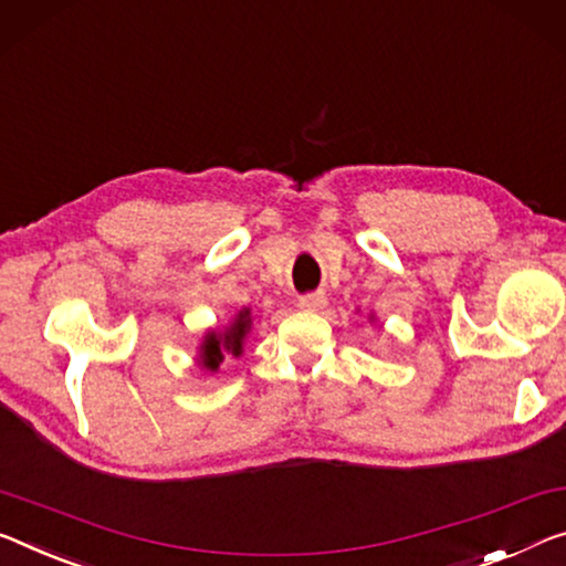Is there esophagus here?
I'll list each match as a JSON object with an SVG mask.
<instances>
[{
  "mask_svg": "<svg viewBox=\"0 0 566 566\" xmlns=\"http://www.w3.org/2000/svg\"><path fill=\"white\" fill-rule=\"evenodd\" d=\"M326 306V295L324 293H308L298 298V308L303 311H321Z\"/></svg>",
  "mask_w": 566,
  "mask_h": 566,
  "instance_id": "34e87169",
  "label": "esophagus"
}]
</instances>
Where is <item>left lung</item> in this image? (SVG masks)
I'll use <instances>...</instances> for the list:
<instances>
[{
  "instance_id": "8db88e82",
  "label": "left lung",
  "mask_w": 566,
  "mask_h": 566,
  "mask_svg": "<svg viewBox=\"0 0 566 566\" xmlns=\"http://www.w3.org/2000/svg\"><path fill=\"white\" fill-rule=\"evenodd\" d=\"M369 321H377V318H374V313H369Z\"/></svg>"
}]
</instances>
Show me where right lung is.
<instances>
[{
    "instance_id": "obj_1",
    "label": "right lung",
    "mask_w": 566,
    "mask_h": 566,
    "mask_svg": "<svg viewBox=\"0 0 566 566\" xmlns=\"http://www.w3.org/2000/svg\"><path fill=\"white\" fill-rule=\"evenodd\" d=\"M250 328H253V311L250 308H240L228 321V326L207 328L202 342L197 346V367L202 371H217L224 361V356L240 359L242 352H245V338Z\"/></svg>"
}]
</instances>
